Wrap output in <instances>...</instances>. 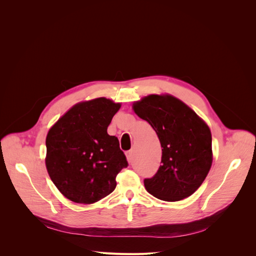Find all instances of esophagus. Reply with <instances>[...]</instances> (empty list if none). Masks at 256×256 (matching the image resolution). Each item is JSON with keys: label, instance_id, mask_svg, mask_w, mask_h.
I'll use <instances>...</instances> for the list:
<instances>
[{"label": "esophagus", "instance_id": "34e87169", "mask_svg": "<svg viewBox=\"0 0 256 256\" xmlns=\"http://www.w3.org/2000/svg\"><path fill=\"white\" fill-rule=\"evenodd\" d=\"M126 158H128V162L132 163V158H134V152H132V150H128V152H126Z\"/></svg>", "mask_w": 256, "mask_h": 256}]
</instances>
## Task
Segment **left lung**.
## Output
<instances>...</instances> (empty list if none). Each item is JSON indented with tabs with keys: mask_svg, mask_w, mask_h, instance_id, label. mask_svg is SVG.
Listing matches in <instances>:
<instances>
[{
	"mask_svg": "<svg viewBox=\"0 0 256 256\" xmlns=\"http://www.w3.org/2000/svg\"><path fill=\"white\" fill-rule=\"evenodd\" d=\"M132 108L152 126L162 146V165L152 178L144 180L145 189L165 201L191 196L212 166L210 128L191 108L171 96L152 94Z\"/></svg>",
	"mask_w": 256,
	"mask_h": 256,
	"instance_id": "1",
	"label": "left lung"
}]
</instances>
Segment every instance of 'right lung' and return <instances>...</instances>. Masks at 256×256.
<instances>
[{
    "mask_svg": "<svg viewBox=\"0 0 256 256\" xmlns=\"http://www.w3.org/2000/svg\"><path fill=\"white\" fill-rule=\"evenodd\" d=\"M119 108L104 98L76 104L48 132V176L74 202L90 204L111 194L128 165L117 137L106 132Z\"/></svg>",
    "mask_w": 256,
    "mask_h": 256,
    "instance_id": "obj_1",
    "label": "right lung"
}]
</instances>
